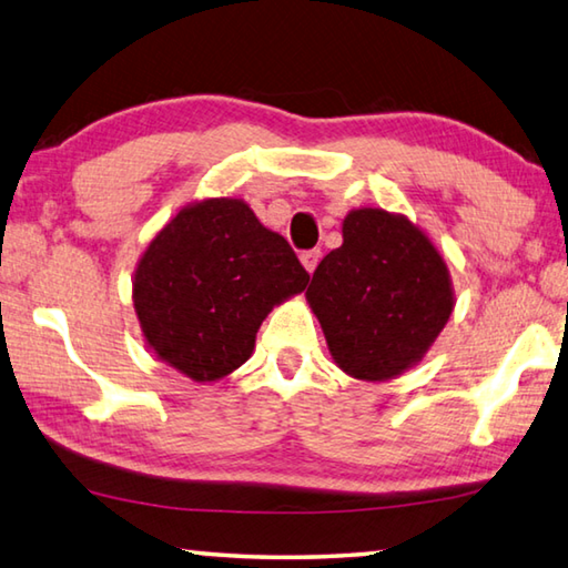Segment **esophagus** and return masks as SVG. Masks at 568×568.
Returning <instances> with one entry per match:
<instances>
[{
    "mask_svg": "<svg viewBox=\"0 0 568 568\" xmlns=\"http://www.w3.org/2000/svg\"><path fill=\"white\" fill-rule=\"evenodd\" d=\"M320 258H322V252L320 248H310V252H302V264H304V268L306 272H314L316 268V264H320Z\"/></svg>",
    "mask_w": 568,
    "mask_h": 568,
    "instance_id": "1",
    "label": "esophagus"
}]
</instances>
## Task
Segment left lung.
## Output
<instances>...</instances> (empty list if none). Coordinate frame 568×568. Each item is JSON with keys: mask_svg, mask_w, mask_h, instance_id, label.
I'll return each mask as SVG.
<instances>
[{"mask_svg": "<svg viewBox=\"0 0 568 568\" xmlns=\"http://www.w3.org/2000/svg\"><path fill=\"white\" fill-rule=\"evenodd\" d=\"M344 244L326 254L306 302L336 366L384 382L429 352L454 312L449 268L419 226L384 209L346 214Z\"/></svg>", "mask_w": 568, "mask_h": 568, "instance_id": "obj_1", "label": "left lung"}]
</instances>
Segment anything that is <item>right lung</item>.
Segmentation results:
<instances>
[{
	"label": "right lung",
	"instance_id": "1",
	"mask_svg": "<svg viewBox=\"0 0 568 568\" xmlns=\"http://www.w3.org/2000/svg\"><path fill=\"white\" fill-rule=\"evenodd\" d=\"M310 284L284 236L242 199L189 204L159 232L134 272V310L159 359L216 382L254 352L266 314Z\"/></svg>",
	"mask_w": 568,
	"mask_h": 568
}]
</instances>
